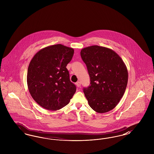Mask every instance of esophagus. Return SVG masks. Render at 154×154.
Returning <instances> with one entry per match:
<instances>
[{"label":"esophagus","mask_w":154,"mask_h":154,"mask_svg":"<svg viewBox=\"0 0 154 154\" xmlns=\"http://www.w3.org/2000/svg\"><path fill=\"white\" fill-rule=\"evenodd\" d=\"M75 84H76V85H77V87H80L81 86V82L80 81L77 82L75 83Z\"/></svg>","instance_id":"obj_1"}]
</instances>
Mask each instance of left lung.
I'll return each instance as SVG.
<instances>
[{
  "mask_svg": "<svg viewBox=\"0 0 154 154\" xmlns=\"http://www.w3.org/2000/svg\"><path fill=\"white\" fill-rule=\"evenodd\" d=\"M81 57L90 77V85L83 91L96 112L112 110L124 94L128 73L123 60L111 49L92 45L81 50Z\"/></svg>",
  "mask_w": 154,
  "mask_h": 154,
  "instance_id": "1",
  "label": "left lung"
}]
</instances>
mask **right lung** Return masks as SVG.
I'll return each instance as SVG.
<instances>
[{"label":"right lung","mask_w":154,"mask_h":154,"mask_svg":"<svg viewBox=\"0 0 154 154\" xmlns=\"http://www.w3.org/2000/svg\"><path fill=\"white\" fill-rule=\"evenodd\" d=\"M74 54L72 48L62 44L46 47L37 52L28 69L30 94L41 107L52 111L66 106L76 91L66 66Z\"/></svg>","instance_id":"add662e5"}]
</instances>
